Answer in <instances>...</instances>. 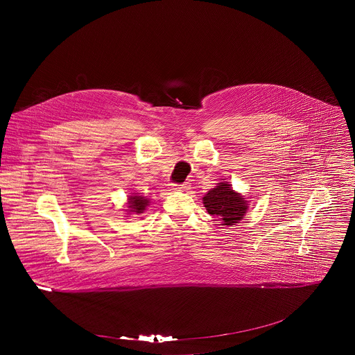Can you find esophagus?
<instances>
[{
    "label": "esophagus",
    "mask_w": 355,
    "mask_h": 355,
    "mask_svg": "<svg viewBox=\"0 0 355 355\" xmlns=\"http://www.w3.org/2000/svg\"><path fill=\"white\" fill-rule=\"evenodd\" d=\"M171 189H173V190H187V189H189V184H182V185L173 184Z\"/></svg>",
    "instance_id": "esophagus-1"
}]
</instances>
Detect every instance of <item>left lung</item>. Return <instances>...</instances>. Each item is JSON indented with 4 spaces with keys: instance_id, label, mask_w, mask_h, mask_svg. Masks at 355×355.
Wrapping results in <instances>:
<instances>
[{
    "instance_id": "obj_1",
    "label": "left lung",
    "mask_w": 355,
    "mask_h": 355,
    "mask_svg": "<svg viewBox=\"0 0 355 355\" xmlns=\"http://www.w3.org/2000/svg\"><path fill=\"white\" fill-rule=\"evenodd\" d=\"M203 205L209 214L222 220V225L232 226L243 220L248 213L249 202L239 193L232 189L226 181L210 189L202 198Z\"/></svg>"
}]
</instances>
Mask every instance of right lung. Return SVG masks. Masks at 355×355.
<instances>
[{"label":"right lung","instance_id":"add662e5","mask_svg":"<svg viewBox=\"0 0 355 355\" xmlns=\"http://www.w3.org/2000/svg\"><path fill=\"white\" fill-rule=\"evenodd\" d=\"M149 206V200L142 197V196H129V201H128V211L129 213H135V214H142L146 207Z\"/></svg>","mask_w":355,"mask_h":355}]
</instances>
